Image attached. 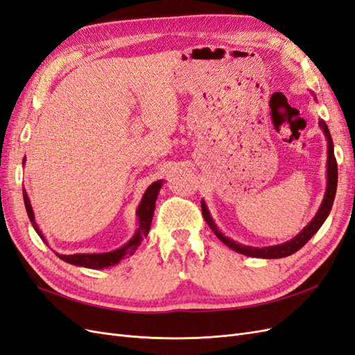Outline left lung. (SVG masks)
Returning <instances> with one entry per match:
<instances>
[{"mask_svg": "<svg viewBox=\"0 0 355 355\" xmlns=\"http://www.w3.org/2000/svg\"><path fill=\"white\" fill-rule=\"evenodd\" d=\"M321 130H323L326 139H327V187H326V194L323 198V202L317 211V214L314 216V219L311 220L306 227L300 231L296 237H293L292 240H288L283 244H277V245H270V247H263V249H257V247H250V245H243L235 243L234 240L225 237V235L218 230L216 223L213 222L209 209L206 206V202L201 201V210H202V216L206 219V222L209 223V227L213 230V232L218 235V239L227 244L230 249L235 250L237 253L245 254V256H252V257H262V259H278V257H286L293 254L295 252H297L311 240V237L321 228V225L324 223V220L327 219L329 213L331 210L333 201H335V196H336V187H338V163L335 158V151H333V141L330 132L327 128V124L324 123V120L318 121Z\"/></svg>", "mask_w": 355, "mask_h": 355, "instance_id": "1", "label": "left lung"}]
</instances>
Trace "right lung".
<instances>
[{
  "instance_id": "add662e5",
  "label": "right lung",
  "mask_w": 355,
  "mask_h": 355,
  "mask_svg": "<svg viewBox=\"0 0 355 355\" xmlns=\"http://www.w3.org/2000/svg\"><path fill=\"white\" fill-rule=\"evenodd\" d=\"M25 163V158H24ZM161 185H163V180H157L154 182L153 185H149L148 189L145 191V194L142 197L141 204L137 207V231L130 239V241L125 243L123 247L108 253H78V254H59L56 253L62 261H65L68 263L77 265V266H84V268H90V270H102V268H108L112 265H116L120 262L124 256H130L133 254L137 247L141 245L142 240L146 237L149 230H151V222H153V216H154V209H155V201L158 197V192L161 189ZM24 201H25V207H26V213L28 218L32 223V227L37 231V234L41 237L42 241H46L44 235L41 234L38 225L35 222V216H34V210H32V206L29 202L26 191L24 189ZM47 243V241H46Z\"/></svg>"
}]
</instances>
